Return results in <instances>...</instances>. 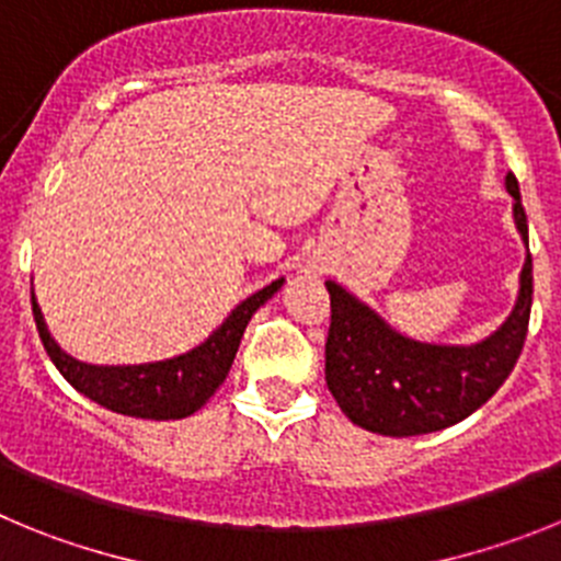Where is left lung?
<instances>
[{
  "mask_svg": "<svg viewBox=\"0 0 561 561\" xmlns=\"http://www.w3.org/2000/svg\"><path fill=\"white\" fill-rule=\"evenodd\" d=\"M514 196V225L528 247V219L517 176H505ZM331 325L325 340V385L356 427L408 438L453 427L492 399L523 354L531 320L534 264L525 255L514 311L492 336L474 345H433L390 329L370 306L325 280Z\"/></svg>",
  "mask_w": 561,
  "mask_h": 561,
  "instance_id": "left-lung-1",
  "label": "left lung"
}]
</instances>
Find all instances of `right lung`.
I'll return each instance as SVG.
<instances>
[{
  "mask_svg": "<svg viewBox=\"0 0 561 561\" xmlns=\"http://www.w3.org/2000/svg\"><path fill=\"white\" fill-rule=\"evenodd\" d=\"M280 286H284V277H277L270 286L241 300L199 348L173 356V359L148 362V365H87V362H78L76 356L58 348V342L49 336L36 295H30V300H33V317H36L44 351L78 393L89 396L112 413L131 415V419L168 421L196 413L219 390V385L230 374L247 323Z\"/></svg>",
  "mask_w": 561,
  "mask_h": 561,
  "instance_id": "1",
  "label": "right lung"
}]
</instances>
